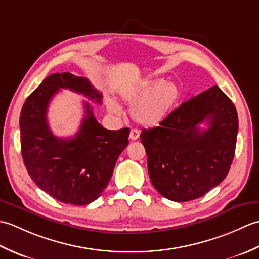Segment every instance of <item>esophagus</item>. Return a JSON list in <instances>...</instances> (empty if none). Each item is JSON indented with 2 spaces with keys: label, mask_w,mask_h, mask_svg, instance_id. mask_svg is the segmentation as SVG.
I'll return each instance as SVG.
<instances>
[{
  "label": "esophagus",
  "mask_w": 259,
  "mask_h": 259,
  "mask_svg": "<svg viewBox=\"0 0 259 259\" xmlns=\"http://www.w3.org/2000/svg\"><path fill=\"white\" fill-rule=\"evenodd\" d=\"M139 135H140V131L138 130V129H133L130 131V136H129V138L131 139V140H137L139 138Z\"/></svg>",
  "instance_id": "obj_1"
}]
</instances>
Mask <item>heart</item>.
Returning <instances> with one entry per match:
<instances>
[{
	"label": "heart",
	"mask_w": 259,
	"mask_h": 259,
	"mask_svg": "<svg viewBox=\"0 0 259 259\" xmlns=\"http://www.w3.org/2000/svg\"><path fill=\"white\" fill-rule=\"evenodd\" d=\"M121 98L130 106L131 118L144 126H156L166 120L180 99V88L176 83L163 80H146L126 88L121 92ZM109 111L121 113V108L115 102H109Z\"/></svg>",
	"instance_id": "heart-1"
}]
</instances>
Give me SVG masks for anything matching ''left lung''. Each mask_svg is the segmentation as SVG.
<instances>
[{
  "label": "left lung",
  "instance_id": "left-lung-1",
  "mask_svg": "<svg viewBox=\"0 0 259 259\" xmlns=\"http://www.w3.org/2000/svg\"><path fill=\"white\" fill-rule=\"evenodd\" d=\"M203 120L208 128L200 131ZM237 133V111L219 87L181 103L163 122L140 135L152 186L178 202L206 195L226 178Z\"/></svg>",
  "mask_w": 259,
  "mask_h": 259
}]
</instances>
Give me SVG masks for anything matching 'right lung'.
<instances>
[{
    "mask_svg": "<svg viewBox=\"0 0 259 259\" xmlns=\"http://www.w3.org/2000/svg\"><path fill=\"white\" fill-rule=\"evenodd\" d=\"M69 89L101 103L102 95L87 78L70 72L47 76L27 97L20 115L21 152L38 188L64 203L88 205L109 184L120 153L128 146L129 128L108 130L98 122L89 102L73 138H58L48 124L52 97Z\"/></svg>",
    "mask_w": 259,
    "mask_h": 259,
    "instance_id": "obj_1",
    "label": "right lung"
}]
</instances>
